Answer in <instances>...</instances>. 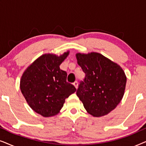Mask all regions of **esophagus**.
Listing matches in <instances>:
<instances>
[{"label": "esophagus", "instance_id": "34e87169", "mask_svg": "<svg viewBox=\"0 0 146 146\" xmlns=\"http://www.w3.org/2000/svg\"><path fill=\"white\" fill-rule=\"evenodd\" d=\"M73 85L74 86V87L76 88H78V82L77 81H76V82H74L73 83Z\"/></svg>", "mask_w": 146, "mask_h": 146}]
</instances>
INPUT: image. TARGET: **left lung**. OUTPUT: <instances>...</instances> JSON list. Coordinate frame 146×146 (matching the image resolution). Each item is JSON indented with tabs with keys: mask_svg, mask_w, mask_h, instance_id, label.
<instances>
[{
	"mask_svg": "<svg viewBox=\"0 0 146 146\" xmlns=\"http://www.w3.org/2000/svg\"><path fill=\"white\" fill-rule=\"evenodd\" d=\"M76 56L78 64L86 74L76 91L78 97L90 115H107L124 95L127 80L124 71L100 53H77Z\"/></svg>",
	"mask_w": 146,
	"mask_h": 146,
	"instance_id": "8db88e82",
	"label": "left lung"
}]
</instances>
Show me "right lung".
Instances as JSON below:
<instances>
[{"label": "right lung", "mask_w": 146, "mask_h": 146, "mask_svg": "<svg viewBox=\"0 0 146 146\" xmlns=\"http://www.w3.org/2000/svg\"><path fill=\"white\" fill-rule=\"evenodd\" d=\"M69 53L42 54L25 70L21 77L20 88L26 101L35 112L44 117L57 115L66 98L76 91L66 82L67 73L60 68Z\"/></svg>", "instance_id": "right-lung-1"}]
</instances>
